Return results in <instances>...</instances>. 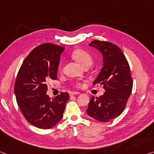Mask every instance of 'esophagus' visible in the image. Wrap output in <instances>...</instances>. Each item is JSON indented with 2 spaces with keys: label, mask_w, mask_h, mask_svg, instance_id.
<instances>
[{
  "label": "esophagus",
  "mask_w": 154,
  "mask_h": 154,
  "mask_svg": "<svg viewBox=\"0 0 154 154\" xmlns=\"http://www.w3.org/2000/svg\"><path fill=\"white\" fill-rule=\"evenodd\" d=\"M80 92H72L70 93V95H76V94H79Z\"/></svg>",
  "instance_id": "esophagus-1"
}]
</instances>
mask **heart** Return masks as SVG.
Segmentation results:
<instances>
[{
	"mask_svg": "<svg viewBox=\"0 0 154 154\" xmlns=\"http://www.w3.org/2000/svg\"><path fill=\"white\" fill-rule=\"evenodd\" d=\"M72 58H73L77 63H79L83 68L86 66H91L92 64V57L90 54L84 49H79L75 50L72 54ZM62 64H60L59 71H62ZM75 86L77 88H80L82 86V83L78 82L75 83Z\"/></svg>",
	"mask_w": 154,
	"mask_h": 154,
	"instance_id": "heart-1",
	"label": "heart"
}]
</instances>
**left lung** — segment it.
<instances>
[{
    "label": "left lung",
    "instance_id": "left-lung-1",
    "mask_svg": "<svg viewBox=\"0 0 154 154\" xmlns=\"http://www.w3.org/2000/svg\"><path fill=\"white\" fill-rule=\"evenodd\" d=\"M102 54L103 66L93 85H103L105 92L96 98L92 96L86 112L102 122L119 116L131 94L132 79L128 62L121 49L108 41L94 40L89 44Z\"/></svg>",
    "mask_w": 154,
    "mask_h": 154
}]
</instances>
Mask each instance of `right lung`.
I'll use <instances>...</instances> for the list:
<instances>
[{
    "label": "right lung",
    "instance_id": "1",
    "mask_svg": "<svg viewBox=\"0 0 154 154\" xmlns=\"http://www.w3.org/2000/svg\"><path fill=\"white\" fill-rule=\"evenodd\" d=\"M64 48L44 43L25 58L15 80L14 92L20 109L26 120L38 128L49 129L62 118L67 92L51 99L46 94L47 82L57 79L60 54Z\"/></svg>",
    "mask_w": 154,
    "mask_h": 154
}]
</instances>
